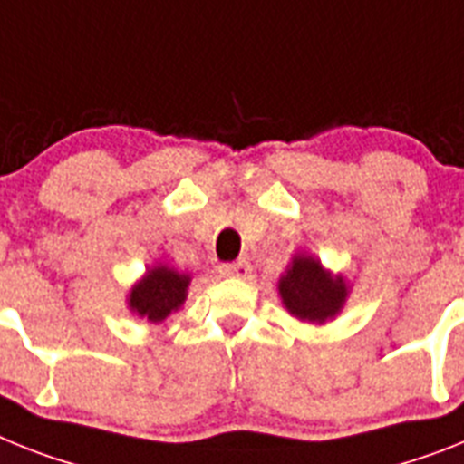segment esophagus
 <instances>
[{"label": "esophagus", "instance_id": "obj_1", "mask_svg": "<svg viewBox=\"0 0 464 464\" xmlns=\"http://www.w3.org/2000/svg\"><path fill=\"white\" fill-rule=\"evenodd\" d=\"M218 273L223 277H237V279H248L251 277V263L248 260H237V263H225L218 267Z\"/></svg>", "mask_w": 464, "mask_h": 464}]
</instances>
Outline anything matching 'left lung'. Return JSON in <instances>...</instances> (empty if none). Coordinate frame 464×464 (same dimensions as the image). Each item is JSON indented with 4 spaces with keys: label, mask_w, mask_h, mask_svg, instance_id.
<instances>
[{
    "label": "left lung",
    "mask_w": 464,
    "mask_h": 464,
    "mask_svg": "<svg viewBox=\"0 0 464 464\" xmlns=\"http://www.w3.org/2000/svg\"><path fill=\"white\" fill-rule=\"evenodd\" d=\"M279 296L294 317L323 324L343 308L348 285L342 275L324 270L317 258L298 254L279 277Z\"/></svg>",
    "instance_id": "1"
}]
</instances>
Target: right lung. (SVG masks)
Returning <instances> with one entry per match:
<instances>
[{"label":"right lung","mask_w":464,"mask_h":464,"mask_svg":"<svg viewBox=\"0 0 464 464\" xmlns=\"http://www.w3.org/2000/svg\"><path fill=\"white\" fill-rule=\"evenodd\" d=\"M191 277L168 266H154L130 289L128 305L149 323H163L172 310H179L187 298Z\"/></svg>","instance_id":"right-lung-1"}]
</instances>
